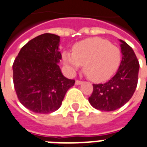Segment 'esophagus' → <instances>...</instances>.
Masks as SVG:
<instances>
[{
    "label": "esophagus",
    "mask_w": 147,
    "mask_h": 147,
    "mask_svg": "<svg viewBox=\"0 0 147 147\" xmlns=\"http://www.w3.org/2000/svg\"><path fill=\"white\" fill-rule=\"evenodd\" d=\"M82 83H83V81H81V80H76V85H80Z\"/></svg>",
    "instance_id": "obj_1"
}]
</instances>
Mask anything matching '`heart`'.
<instances>
[{"instance_id": "heart-1", "label": "heart", "mask_w": 147, "mask_h": 147, "mask_svg": "<svg viewBox=\"0 0 147 147\" xmlns=\"http://www.w3.org/2000/svg\"><path fill=\"white\" fill-rule=\"evenodd\" d=\"M64 64L71 73L81 65L90 80L96 83L104 82L113 75L121 60L120 49L105 39L91 38L78 42L72 53L64 52Z\"/></svg>"}]
</instances>
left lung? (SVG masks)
<instances>
[{"mask_svg":"<svg viewBox=\"0 0 147 147\" xmlns=\"http://www.w3.org/2000/svg\"><path fill=\"white\" fill-rule=\"evenodd\" d=\"M122 61L117 72L107 83L93 84L89 102L101 111H114L131 98L138 83L139 63L132 48L120 40Z\"/></svg>","mask_w":147,"mask_h":147,"instance_id":"obj_1","label":"left lung"}]
</instances>
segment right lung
<instances>
[{"mask_svg":"<svg viewBox=\"0 0 147 147\" xmlns=\"http://www.w3.org/2000/svg\"><path fill=\"white\" fill-rule=\"evenodd\" d=\"M60 37L45 33L24 45L12 65L13 83L19 101L29 110L49 113L61 107L75 80L64 77L58 63Z\"/></svg>","mask_w":147,"mask_h":147,"instance_id":"right-lung-1","label":"right lung"}]
</instances>
